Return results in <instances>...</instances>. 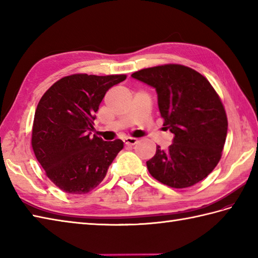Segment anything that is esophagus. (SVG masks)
<instances>
[{"label":"esophagus","instance_id":"esophagus-1","mask_svg":"<svg viewBox=\"0 0 258 258\" xmlns=\"http://www.w3.org/2000/svg\"><path fill=\"white\" fill-rule=\"evenodd\" d=\"M124 144L125 145H128V146H133V145H135L136 143H138V140L136 139H133V138H126V139H124Z\"/></svg>","mask_w":258,"mask_h":258}]
</instances>
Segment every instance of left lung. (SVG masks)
Returning a JSON list of instances; mask_svg holds the SVG:
<instances>
[{
	"mask_svg": "<svg viewBox=\"0 0 258 258\" xmlns=\"http://www.w3.org/2000/svg\"><path fill=\"white\" fill-rule=\"evenodd\" d=\"M132 78L153 86L164 119L174 134L168 150L156 146L146 162L158 182L185 188L207 177L220 162L227 135V116L220 96L195 70L179 64L143 69Z\"/></svg>",
	"mask_w": 258,
	"mask_h": 258,
	"instance_id": "left-lung-1",
	"label": "left lung"
}]
</instances>
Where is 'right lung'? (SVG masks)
Here are the masks:
<instances>
[{"instance_id": "1", "label": "right lung", "mask_w": 258, "mask_h": 258, "mask_svg": "<svg viewBox=\"0 0 258 258\" xmlns=\"http://www.w3.org/2000/svg\"><path fill=\"white\" fill-rule=\"evenodd\" d=\"M126 75L73 74L55 82L37 104L32 149L46 176L69 194H86L105 177L124 143L91 135L105 93Z\"/></svg>"}]
</instances>
